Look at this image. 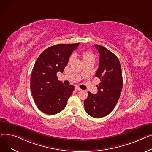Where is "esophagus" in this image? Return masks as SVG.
Here are the masks:
<instances>
[{"instance_id": "34e87169", "label": "esophagus", "mask_w": 152, "mask_h": 152, "mask_svg": "<svg viewBox=\"0 0 152 152\" xmlns=\"http://www.w3.org/2000/svg\"><path fill=\"white\" fill-rule=\"evenodd\" d=\"M75 91H81L82 90H81V89H80V88H78V86H76V87L75 88Z\"/></svg>"}]
</instances>
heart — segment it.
I'll return each instance as SVG.
<instances>
[{"mask_svg": "<svg viewBox=\"0 0 152 152\" xmlns=\"http://www.w3.org/2000/svg\"><path fill=\"white\" fill-rule=\"evenodd\" d=\"M74 55H72V56H71L69 59V62H70L71 61H72L74 59ZM82 57H83V59L84 60V62L85 61H89V60H94V55L93 54V53L90 51H85L82 54Z\"/></svg>", "mask_w": 152, "mask_h": 152, "instance_id": "1", "label": "heart"}]
</instances>
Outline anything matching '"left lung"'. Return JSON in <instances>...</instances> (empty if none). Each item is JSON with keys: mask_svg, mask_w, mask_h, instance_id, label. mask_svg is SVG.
<instances>
[{"mask_svg": "<svg viewBox=\"0 0 152 152\" xmlns=\"http://www.w3.org/2000/svg\"><path fill=\"white\" fill-rule=\"evenodd\" d=\"M99 53V64L96 77L100 79L97 94L88 92L84 101L86 112L92 117L99 118L109 115L117 104L123 87L120 61L113 53L105 47L94 45Z\"/></svg>", "mask_w": 152, "mask_h": 152, "instance_id": "8db88e82", "label": "left lung"}]
</instances>
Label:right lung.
<instances>
[{
  "mask_svg": "<svg viewBox=\"0 0 152 152\" xmlns=\"http://www.w3.org/2000/svg\"><path fill=\"white\" fill-rule=\"evenodd\" d=\"M79 44L55 45L44 50L35 61L31 77V90L35 104L42 112L55 115L65 108L74 86L64 85L56 74L63 72Z\"/></svg>",
  "mask_w": 152,
  "mask_h": 152,
  "instance_id": "obj_1",
  "label": "right lung"
}]
</instances>
